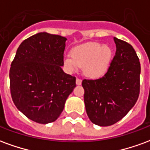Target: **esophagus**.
Listing matches in <instances>:
<instances>
[{"mask_svg": "<svg viewBox=\"0 0 150 150\" xmlns=\"http://www.w3.org/2000/svg\"><path fill=\"white\" fill-rule=\"evenodd\" d=\"M82 83V80L81 79H76V84L77 85H80Z\"/></svg>", "mask_w": 150, "mask_h": 150, "instance_id": "34e87169", "label": "esophagus"}]
</instances>
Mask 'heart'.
Masks as SVG:
<instances>
[{"label": "heart", "instance_id": "heart-1", "mask_svg": "<svg viewBox=\"0 0 150 150\" xmlns=\"http://www.w3.org/2000/svg\"><path fill=\"white\" fill-rule=\"evenodd\" d=\"M112 50L98 42L85 44L75 48L72 55H66L63 64L68 72L76 71L83 67L85 75L91 79H98L105 74L112 59Z\"/></svg>", "mask_w": 150, "mask_h": 150}]
</instances>
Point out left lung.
I'll use <instances>...</instances> for the list:
<instances>
[{"mask_svg": "<svg viewBox=\"0 0 150 150\" xmlns=\"http://www.w3.org/2000/svg\"><path fill=\"white\" fill-rule=\"evenodd\" d=\"M116 54L105 75L95 80L83 79L86 112L91 122L110 126L131 110L140 93L141 64L130 44L113 38Z\"/></svg>", "mask_w": 150, "mask_h": 150, "instance_id": "left-lung-1", "label": "left lung"}]
</instances>
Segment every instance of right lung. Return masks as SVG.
Segmentation results:
<instances>
[{"label": "right lung", "mask_w": 150, "mask_h": 150, "mask_svg": "<svg viewBox=\"0 0 150 150\" xmlns=\"http://www.w3.org/2000/svg\"><path fill=\"white\" fill-rule=\"evenodd\" d=\"M67 38L46 32L24 40L9 70L10 91L18 110L33 121L48 124L62 113L75 88V77L62 71Z\"/></svg>", "instance_id": "1"}]
</instances>
